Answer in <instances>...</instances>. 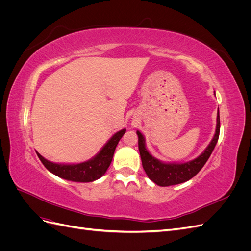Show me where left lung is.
<instances>
[{
	"label": "left lung",
	"instance_id": "1",
	"mask_svg": "<svg viewBox=\"0 0 251 251\" xmlns=\"http://www.w3.org/2000/svg\"><path fill=\"white\" fill-rule=\"evenodd\" d=\"M220 134V115L218 110L217 116V128L214 138L205 149L203 153L192 161L185 163H164L151 156L146 148V140L142 134L137 131L138 135V149L142 161L144 172L148 177L155 182L159 186H170L183 183L185 181L192 179L198 174L210 157L219 139Z\"/></svg>",
	"mask_w": 251,
	"mask_h": 251
}]
</instances>
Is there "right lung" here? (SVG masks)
Listing matches in <instances>:
<instances>
[{
    "label": "right lung",
    "instance_id": "obj_1",
    "mask_svg": "<svg viewBox=\"0 0 251 251\" xmlns=\"http://www.w3.org/2000/svg\"><path fill=\"white\" fill-rule=\"evenodd\" d=\"M125 133L126 128L114 134L111 139L104 144L100 153L86 162L77 164L53 163L45 159L37 151L36 154L45 165V168L58 177L74 182H92L100 178L107 172L112 162L114 151H115L117 144Z\"/></svg>",
    "mask_w": 251,
    "mask_h": 251
}]
</instances>
